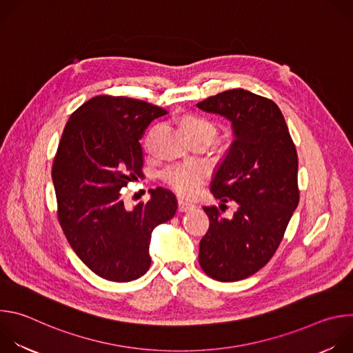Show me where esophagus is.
<instances>
[{
    "instance_id": "obj_1",
    "label": "esophagus",
    "mask_w": 353,
    "mask_h": 353,
    "mask_svg": "<svg viewBox=\"0 0 353 353\" xmlns=\"http://www.w3.org/2000/svg\"><path fill=\"white\" fill-rule=\"evenodd\" d=\"M177 210H179V212H187V211L194 210V204L187 203V201H183V199H179L177 201Z\"/></svg>"
}]
</instances>
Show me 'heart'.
Here are the masks:
<instances>
[{
	"mask_svg": "<svg viewBox=\"0 0 353 353\" xmlns=\"http://www.w3.org/2000/svg\"><path fill=\"white\" fill-rule=\"evenodd\" d=\"M184 132L191 141H212L218 134V125L208 117L198 114H185L180 119ZM207 179V168L199 162H177L165 168L161 180L177 195L190 198L199 191L201 184Z\"/></svg>",
	"mask_w": 353,
	"mask_h": 353,
	"instance_id": "obj_1",
	"label": "heart"
}]
</instances>
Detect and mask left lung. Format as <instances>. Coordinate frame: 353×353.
I'll return each mask as SVG.
<instances>
[{"mask_svg": "<svg viewBox=\"0 0 353 353\" xmlns=\"http://www.w3.org/2000/svg\"><path fill=\"white\" fill-rule=\"evenodd\" d=\"M232 121L234 141L212 180V194L236 201L232 218L204 207L210 228L198 261L212 279L234 282L260 271L275 254L299 204L297 152L271 99L230 89L196 103Z\"/></svg>", "mask_w": 353, "mask_h": 353, "instance_id": "left-lung-1", "label": "left lung"}]
</instances>
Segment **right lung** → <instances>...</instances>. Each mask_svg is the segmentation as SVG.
Here are the masks:
<instances>
[{"label": "right lung", "instance_id": "1", "mask_svg": "<svg viewBox=\"0 0 353 353\" xmlns=\"http://www.w3.org/2000/svg\"><path fill=\"white\" fill-rule=\"evenodd\" d=\"M168 112L125 96L99 94L68 119L53 162L60 226L79 260L100 278L130 282L150 267L152 230L170 221L176 196L162 187L125 208L120 190L143 177L139 139Z\"/></svg>", "mask_w": 353, "mask_h": 353}]
</instances>
